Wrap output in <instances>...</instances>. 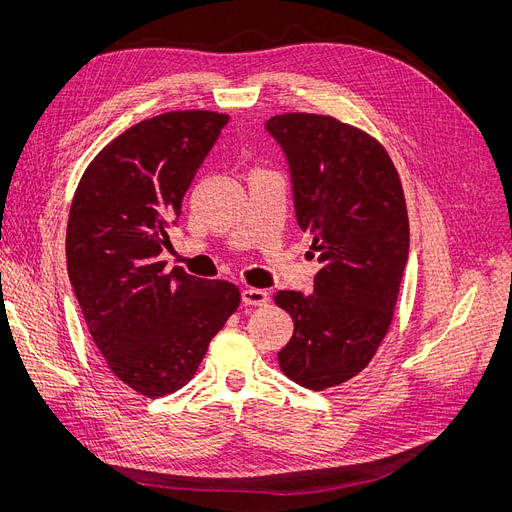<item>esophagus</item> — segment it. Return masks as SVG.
Instances as JSON below:
<instances>
[{"label": "esophagus", "instance_id": "obj_1", "mask_svg": "<svg viewBox=\"0 0 512 512\" xmlns=\"http://www.w3.org/2000/svg\"><path fill=\"white\" fill-rule=\"evenodd\" d=\"M270 301V294L259 288H245L242 290V303L245 305H253V307H261Z\"/></svg>", "mask_w": 512, "mask_h": 512}]
</instances>
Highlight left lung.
<instances>
[{"label": "left lung", "mask_w": 512, "mask_h": 512, "mask_svg": "<svg viewBox=\"0 0 512 512\" xmlns=\"http://www.w3.org/2000/svg\"><path fill=\"white\" fill-rule=\"evenodd\" d=\"M265 130L284 153L294 213L319 261L311 294H276L294 319L278 361L290 380L319 392L361 373L390 328L409 261L407 203L392 159L359 128L284 114Z\"/></svg>", "instance_id": "1"}]
</instances>
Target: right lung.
Returning a JSON list of instances; mask_svg holds the SVG:
<instances>
[{
	"label": "right lung",
	"instance_id": "1",
	"mask_svg": "<svg viewBox=\"0 0 512 512\" xmlns=\"http://www.w3.org/2000/svg\"><path fill=\"white\" fill-rule=\"evenodd\" d=\"M170 112L124 130L78 182L66 232L68 276L93 342L118 380L149 398L182 388L240 305L224 280L166 272L182 197L228 124Z\"/></svg>",
	"mask_w": 512,
	"mask_h": 512
}]
</instances>
